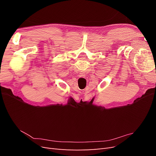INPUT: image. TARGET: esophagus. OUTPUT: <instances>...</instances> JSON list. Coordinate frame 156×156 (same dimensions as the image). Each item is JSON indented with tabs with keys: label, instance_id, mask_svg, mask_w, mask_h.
Returning a JSON list of instances; mask_svg holds the SVG:
<instances>
[{
	"label": "esophagus",
	"instance_id": "34e87169",
	"mask_svg": "<svg viewBox=\"0 0 156 156\" xmlns=\"http://www.w3.org/2000/svg\"><path fill=\"white\" fill-rule=\"evenodd\" d=\"M79 77H85V73H84V72H81V73L79 74Z\"/></svg>",
	"mask_w": 156,
	"mask_h": 156
}]
</instances>
